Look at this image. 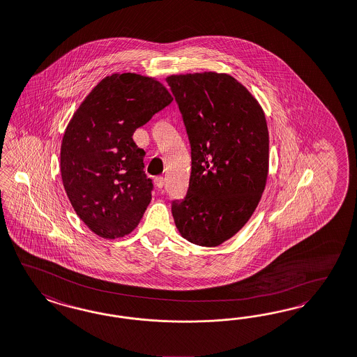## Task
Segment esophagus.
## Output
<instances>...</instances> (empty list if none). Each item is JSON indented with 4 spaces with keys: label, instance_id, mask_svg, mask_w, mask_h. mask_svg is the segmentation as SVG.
Returning <instances> with one entry per match:
<instances>
[{
    "label": "esophagus",
    "instance_id": "esophagus-1",
    "mask_svg": "<svg viewBox=\"0 0 357 357\" xmlns=\"http://www.w3.org/2000/svg\"><path fill=\"white\" fill-rule=\"evenodd\" d=\"M154 183H155V185L158 187V188H163V185H165V178L163 176H157L155 179H154Z\"/></svg>",
    "mask_w": 357,
    "mask_h": 357
}]
</instances>
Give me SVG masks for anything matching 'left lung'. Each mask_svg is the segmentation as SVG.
<instances>
[{"instance_id": "1", "label": "left lung", "mask_w": 357, "mask_h": 357, "mask_svg": "<svg viewBox=\"0 0 357 357\" xmlns=\"http://www.w3.org/2000/svg\"><path fill=\"white\" fill-rule=\"evenodd\" d=\"M166 82L183 116L192 160L187 195L172 202V218L190 243L220 245L252 218L265 190L269 174L265 113L231 75H170Z\"/></svg>"}]
</instances>
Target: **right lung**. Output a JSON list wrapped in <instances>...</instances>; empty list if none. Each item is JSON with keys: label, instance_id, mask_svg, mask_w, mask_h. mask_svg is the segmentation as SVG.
I'll return each mask as SVG.
<instances>
[{"label": "right lung", "instance_id": "1", "mask_svg": "<svg viewBox=\"0 0 357 357\" xmlns=\"http://www.w3.org/2000/svg\"><path fill=\"white\" fill-rule=\"evenodd\" d=\"M172 101L155 77L133 73L100 80L63 135L61 174L76 215L102 238L133 232L151 200L137 128Z\"/></svg>", "mask_w": 357, "mask_h": 357}]
</instances>
